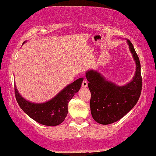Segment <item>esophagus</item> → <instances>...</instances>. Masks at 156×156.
I'll list each match as a JSON object with an SVG mask.
<instances>
[{"instance_id": "obj_1", "label": "esophagus", "mask_w": 156, "mask_h": 156, "mask_svg": "<svg viewBox=\"0 0 156 156\" xmlns=\"http://www.w3.org/2000/svg\"><path fill=\"white\" fill-rule=\"evenodd\" d=\"M87 86H88L87 81H86V80H83V81H82V85H81V86H82L83 88H86V87H87Z\"/></svg>"}]
</instances>
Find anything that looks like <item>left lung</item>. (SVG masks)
I'll return each instance as SVG.
<instances>
[{"label": "left lung", "mask_w": 156, "mask_h": 156, "mask_svg": "<svg viewBox=\"0 0 156 156\" xmlns=\"http://www.w3.org/2000/svg\"><path fill=\"white\" fill-rule=\"evenodd\" d=\"M136 64L133 80L126 85L119 86L95 70L86 73L91 93L90 112L94 120L101 124H110L118 121L136 106L141 94L142 80L139 57L131 42L127 40Z\"/></svg>", "instance_id": "1"}]
</instances>
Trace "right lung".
Returning <instances> with one entry per match:
<instances>
[{
	"mask_svg": "<svg viewBox=\"0 0 156 156\" xmlns=\"http://www.w3.org/2000/svg\"><path fill=\"white\" fill-rule=\"evenodd\" d=\"M83 80L81 77L69 84L55 98L45 103H32L26 100L20 95L16 86L15 96L20 108L34 120L45 126H57L64 121L68 111V102L80 90Z\"/></svg>",
	"mask_w": 156,
	"mask_h": 156,
	"instance_id": "obj_1",
	"label": "right lung"
}]
</instances>
